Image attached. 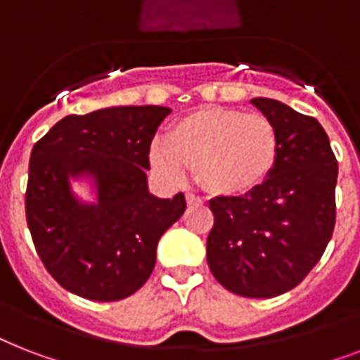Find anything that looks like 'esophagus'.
Returning <instances> with one entry per match:
<instances>
[{"mask_svg":"<svg viewBox=\"0 0 360 360\" xmlns=\"http://www.w3.org/2000/svg\"><path fill=\"white\" fill-rule=\"evenodd\" d=\"M186 203L188 205H198V203H203V198L196 196L194 192H186Z\"/></svg>","mask_w":360,"mask_h":360,"instance_id":"34e87169","label":"esophagus"}]
</instances>
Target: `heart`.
<instances>
[{
	"label": "heart",
	"instance_id": "1",
	"mask_svg": "<svg viewBox=\"0 0 360 360\" xmlns=\"http://www.w3.org/2000/svg\"><path fill=\"white\" fill-rule=\"evenodd\" d=\"M278 157V130L267 115L228 106H205L169 127L151 147V162L181 183L186 168L214 196H239L265 181Z\"/></svg>",
	"mask_w": 360,
	"mask_h": 360
}]
</instances>
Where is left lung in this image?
<instances>
[{"mask_svg": "<svg viewBox=\"0 0 360 360\" xmlns=\"http://www.w3.org/2000/svg\"><path fill=\"white\" fill-rule=\"evenodd\" d=\"M250 103L278 130V157L248 194L209 202L207 263L231 293L269 299L301 284L323 256L336 222L338 162L318 120L273 98Z\"/></svg>", "mask_w": 360, "mask_h": 360, "instance_id": "left-lung-1", "label": "left lung"}]
</instances>
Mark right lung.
Here are the masks:
<instances>
[{
    "label": "right lung",
    "mask_w": 360,
    "mask_h": 360,
    "mask_svg": "<svg viewBox=\"0 0 360 360\" xmlns=\"http://www.w3.org/2000/svg\"><path fill=\"white\" fill-rule=\"evenodd\" d=\"M164 106H115L67 115L31 149L25 219L58 284L98 302L132 295L151 276L162 233L185 213V194L160 200L146 169ZM89 173L97 206L72 196L68 175Z\"/></svg>",
    "instance_id": "right-lung-1"
}]
</instances>
